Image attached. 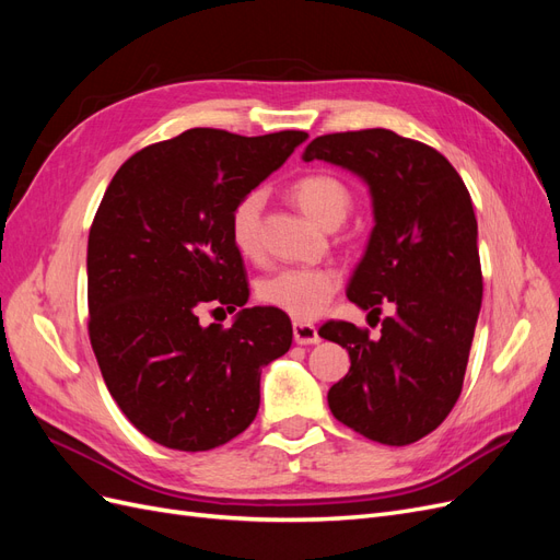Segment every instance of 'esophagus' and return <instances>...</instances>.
<instances>
[{
	"label": "esophagus",
	"instance_id": "obj_1",
	"mask_svg": "<svg viewBox=\"0 0 560 560\" xmlns=\"http://www.w3.org/2000/svg\"><path fill=\"white\" fill-rule=\"evenodd\" d=\"M294 341L299 346H315L319 343V334L313 325H303V322H294Z\"/></svg>",
	"mask_w": 560,
	"mask_h": 560
}]
</instances>
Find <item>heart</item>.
<instances>
[{"mask_svg": "<svg viewBox=\"0 0 560 560\" xmlns=\"http://www.w3.org/2000/svg\"><path fill=\"white\" fill-rule=\"evenodd\" d=\"M296 206L322 229H336L346 222L352 208L348 186L331 175H306L290 189ZM264 210V194H245L231 212V238L243 257L259 252V224ZM341 276L334 268L292 266L268 273L257 284V299L268 308L290 315L296 322H311L325 313L327 303L338 290Z\"/></svg>", "mask_w": 560, "mask_h": 560, "instance_id": "obj_1", "label": "heart"}]
</instances>
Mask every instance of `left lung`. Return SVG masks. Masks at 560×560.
I'll return each mask as SVG.
<instances>
[{"label":"left lung","mask_w":560,"mask_h":560,"mask_svg":"<svg viewBox=\"0 0 560 560\" xmlns=\"http://www.w3.org/2000/svg\"><path fill=\"white\" fill-rule=\"evenodd\" d=\"M303 161L358 175L374 229L348 299L381 315V336L327 322L319 336L343 346L350 371L331 385L336 420L371 442L406 446L442 425L460 397L483 280L477 217L465 182L436 149L385 128L315 138Z\"/></svg>","instance_id":"left-lung-1"}]
</instances>
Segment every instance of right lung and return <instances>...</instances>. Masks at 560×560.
<instances>
[{
  "label": "right lung",
  "mask_w": 560,
  "mask_h": 560,
  "mask_svg": "<svg viewBox=\"0 0 560 560\" xmlns=\"http://www.w3.org/2000/svg\"><path fill=\"white\" fill-rule=\"evenodd\" d=\"M308 140L191 128L144 147L109 182L89 233V336L118 409L151 442L210 451L249 428L261 369L292 346V322L249 299L231 212ZM206 302L241 307L202 328Z\"/></svg>",
  "instance_id": "1"
}]
</instances>
